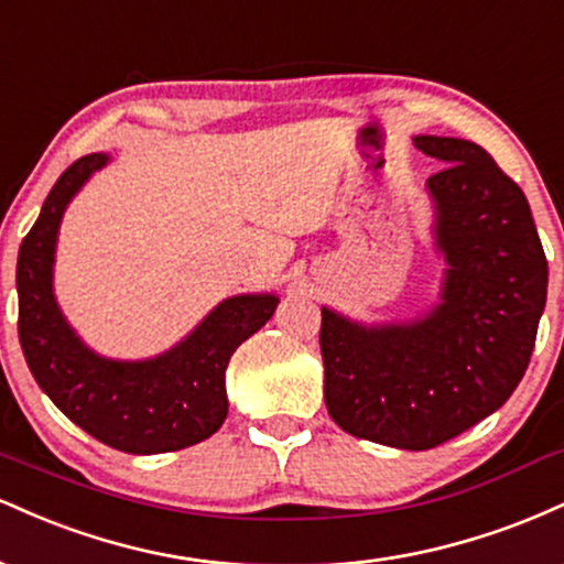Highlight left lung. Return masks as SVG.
<instances>
[{
	"label": "left lung",
	"mask_w": 564,
	"mask_h": 564,
	"mask_svg": "<svg viewBox=\"0 0 564 564\" xmlns=\"http://www.w3.org/2000/svg\"><path fill=\"white\" fill-rule=\"evenodd\" d=\"M443 161L426 180L440 304L411 323L364 326L323 307L326 408L341 430L430 451L498 411L525 377L546 304L549 264L525 193L477 142L419 134Z\"/></svg>",
	"instance_id": "8db88e82"
}]
</instances>
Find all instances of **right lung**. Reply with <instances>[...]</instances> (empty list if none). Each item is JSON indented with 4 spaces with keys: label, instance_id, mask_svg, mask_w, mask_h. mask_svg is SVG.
Wrapping results in <instances>:
<instances>
[{
    "label": "right lung",
    "instance_id": "right-lung-1",
    "mask_svg": "<svg viewBox=\"0 0 564 564\" xmlns=\"http://www.w3.org/2000/svg\"><path fill=\"white\" fill-rule=\"evenodd\" d=\"M106 164V153L74 161L57 177L42 215L23 238L15 273L18 336L36 384L84 432L140 456L180 451L223 426L230 355L273 318L278 296H230L159 358L111 360L93 352L57 307L53 262L68 200Z\"/></svg>",
    "mask_w": 564,
    "mask_h": 564
}]
</instances>
